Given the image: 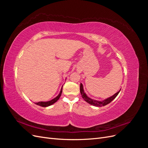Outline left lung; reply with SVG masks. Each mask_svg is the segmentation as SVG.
Returning a JSON list of instances; mask_svg holds the SVG:
<instances>
[{
  "mask_svg": "<svg viewBox=\"0 0 148 148\" xmlns=\"http://www.w3.org/2000/svg\"><path fill=\"white\" fill-rule=\"evenodd\" d=\"M79 89H80V92H81V95L82 97L84 99V100L87 102L89 104H90L92 106H97V107H101V106H104L107 104H109L110 102L112 101L115 98L117 97V96L119 95V93L120 92L118 91L117 93H115L114 95H113L112 96H111L109 98H107V99H105L104 101H96V100H93L91 98H89V97H88L86 96V94L84 92L83 90V84L82 83H80V87H79Z\"/></svg>",
  "mask_w": 148,
  "mask_h": 148,
  "instance_id": "left-lung-1",
  "label": "left lung"
}]
</instances>
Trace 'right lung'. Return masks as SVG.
Instances as JSON below:
<instances>
[{"instance_id": "1", "label": "right lung", "mask_w": 148, "mask_h": 148, "mask_svg": "<svg viewBox=\"0 0 148 148\" xmlns=\"http://www.w3.org/2000/svg\"><path fill=\"white\" fill-rule=\"evenodd\" d=\"M62 88L61 89L59 95H58L56 98H54V99H53L52 100H51L50 101H47V102H38L36 103V104H37V105L40 106H41V107H47V106H51V105H52L53 104H54L56 102H57L58 100H59V99L61 95H62Z\"/></svg>"}]
</instances>
